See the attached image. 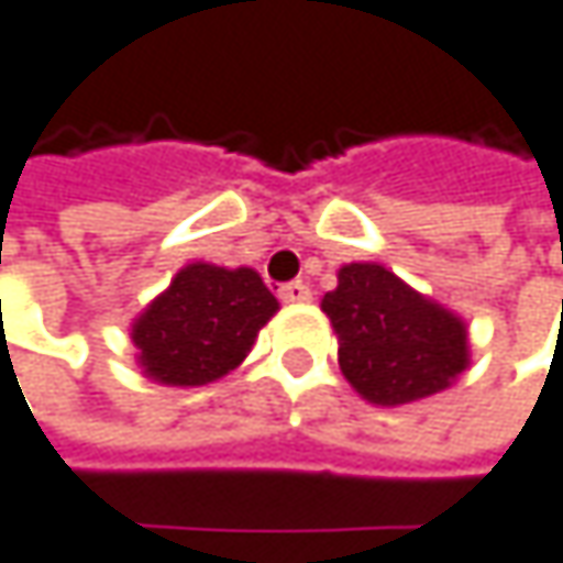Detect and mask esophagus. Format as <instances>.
I'll return each instance as SVG.
<instances>
[{"label": "esophagus", "instance_id": "1", "mask_svg": "<svg viewBox=\"0 0 563 563\" xmlns=\"http://www.w3.org/2000/svg\"><path fill=\"white\" fill-rule=\"evenodd\" d=\"M279 300H284V303H310L313 294H310V287L303 284V279H290V284L279 287Z\"/></svg>", "mask_w": 563, "mask_h": 563}]
</instances>
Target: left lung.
I'll use <instances>...</instances> for the list:
<instances>
[{
    "label": "left lung",
    "mask_w": 563,
    "mask_h": 563,
    "mask_svg": "<svg viewBox=\"0 0 563 563\" xmlns=\"http://www.w3.org/2000/svg\"><path fill=\"white\" fill-rule=\"evenodd\" d=\"M340 336V369L376 406L435 396L468 366L465 323L379 263H350L323 297Z\"/></svg>",
    "instance_id": "8db88e82"
}]
</instances>
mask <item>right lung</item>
Wrapping results in <instances>:
<instances>
[{
    "instance_id": "add662e5",
    "label": "right lung",
    "mask_w": 563,
    "mask_h": 563,
    "mask_svg": "<svg viewBox=\"0 0 563 563\" xmlns=\"http://www.w3.org/2000/svg\"><path fill=\"white\" fill-rule=\"evenodd\" d=\"M276 307L260 273L190 263L137 317L131 340L151 379L207 386L243 363Z\"/></svg>"
}]
</instances>
